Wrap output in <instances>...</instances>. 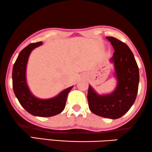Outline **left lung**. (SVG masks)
<instances>
[{"mask_svg":"<svg viewBox=\"0 0 152 152\" xmlns=\"http://www.w3.org/2000/svg\"><path fill=\"white\" fill-rule=\"evenodd\" d=\"M106 38L114 49L112 61L114 63L118 79L117 88L110 94L100 96L89 86L87 99L92 113L116 119L127 113L135 102L139 83V71L132 52L126 44L113 37Z\"/></svg>","mask_w":152,"mask_h":152,"instance_id":"8db88e82","label":"left lung"}]
</instances>
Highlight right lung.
<instances>
[{
  "mask_svg": "<svg viewBox=\"0 0 152 152\" xmlns=\"http://www.w3.org/2000/svg\"><path fill=\"white\" fill-rule=\"evenodd\" d=\"M42 45V42L31 43L21 50L13 67L12 84L18 100L28 113L34 116L49 117L60 114L64 110L68 93L72 86L50 99H39L31 93L26 83V66L31 50Z\"/></svg>",
  "mask_w": 152,
  "mask_h": 152,
  "instance_id": "add662e5",
  "label": "right lung"
}]
</instances>
